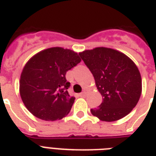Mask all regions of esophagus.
<instances>
[{"instance_id": "obj_1", "label": "esophagus", "mask_w": 156, "mask_h": 156, "mask_svg": "<svg viewBox=\"0 0 156 156\" xmlns=\"http://www.w3.org/2000/svg\"><path fill=\"white\" fill-rule=\"evenodd\" d=\"M79 95H80V97H85L86 92L85 91H83V92H81L80 94H79Z\"/></svg>"}]
</instances>
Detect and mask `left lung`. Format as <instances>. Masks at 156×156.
<instances>
[{"mask_svg": "<svg viewBox=\"0 0 156 156\" xmlns=\"http://www.w3.org/2000/svg\"><path fill=\"white\" fill-rule=\"evenodd\" d=\"M92 73L103 97L99 108L90 112L103 121L123 118L138 104L142 93L140 72L129 57L117 50L95 48L79 53Z\"/></svg>", "mask_w": 156, "mask_h": 156, "instance_id": "1", "label": "left lung"}]
</instances>
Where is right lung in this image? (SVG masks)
<instances>
[{
    "label": "right lung",
    "instance_id": "1",
    "mask_svg": "<svg viewBox=\"0 0 156 156\" xmlns=\"http://www.w3.org/2000/svg\"><path fill=\"white\" fill-rule=\"evenodd\" d=\"M77 52L63 48L43 50L33 56L21 73L19 92L30 113L44 121L61 120L68 115L75 98L68 89L66 72L77 66Z\"/></svg>",
    "mask_w": 156,
    "mask_h": 156
}]
</instances>
